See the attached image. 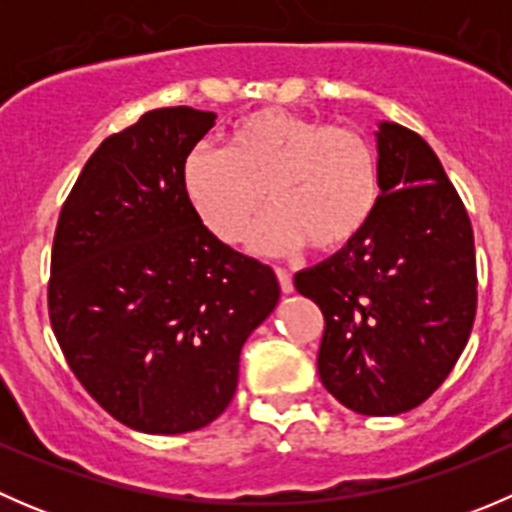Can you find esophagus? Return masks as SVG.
<instances>
[{"mask_svg":"<svg viewBox=\"0 0 512 512\" xmlns=\"http://www.w3.org/2000/svg\"><path fill=\"white\" fill-rule=\"evenodd\" d=\"M275 272H277V280H280L282 292H285V294L292 292V289H294V285H292V272H287L285 267H275Z\"/></svg>","mask_w":512,"mask_h":512,"instance_id":"esophagus-1","label":"esophagus"}]
</instances>
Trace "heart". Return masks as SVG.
Wrapping results in <instances>:
<instances>
[{
    "instance_id": "b5f03b06",
    "label": "heart",
    "mask_w": 512,
    "mask_h": 512,
    "mask_svg": "<svg viewBox=\"0 0 512 512\" xmlns=\"http://www.w3.org/2000/svg\"><path fill=\"white\" fill-rule=\"evenodd\" d=\"M190 208L218 240L240 242L252 218L250 245L292 252L309 242L339 252L361 237L379 205V158L361 131L324 126L317 118L262 108L237 118L223 151L198 146L180 173Z\"/></svg>"
}]
</instances>
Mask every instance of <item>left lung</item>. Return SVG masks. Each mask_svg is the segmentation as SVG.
<instances>
[{
  "mask_svg": "<svg viewBox=\"0 0 512 512\" xmlns=\"http://www.w3.org/2000/svg\"><path fill=\"white\" fill-rule=\"evenodd\" d=\"M379 205L329 260L294 275L319 304L324 389L364 416L416 409L443 384L476 319L473 227L441 160L399 123L381 121Z\"/></svg>",
  "mask_w": 512,
  "mask_h": 512,
  "instance_id": "8db88e82",
  "label": "left lung"
}]
</instances>
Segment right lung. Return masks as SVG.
Returning a JSON list of instances; mask_svg holds the SVG:
<instances>
[{
	"label": "right lung",
	"mask_w": 512,
	"mask_h": 512,
	"mask_svg": "<svg viewBox=\"0 0 512 512\" xmlns=\"http://www.w3.org/2000/svg\"><path fill=\"white\" fill-rule=\"evenodd\" d=\"M215 118L156 108L108 136L56 225V342L98 406L143 433L198 431L223 414L242 344L280 299L272 267L220 242L183 193V160Z\"/></svg>",
	"instance_id": "right-lung-1"
}]
</instances>
